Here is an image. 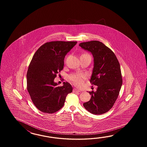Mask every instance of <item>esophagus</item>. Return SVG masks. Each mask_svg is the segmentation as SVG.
<instances>
[{
  "label": "esophagus",
  "instance_id": "1",
  "mask_svg": "<svg viewBox=\"0 0 147 147\" xmlns=\"http://www.w3.org/2000/svg\"><path fill=\"white\" fill-rule=\"evenodd\" d=\"M73 92H80V91L79 90H78L77 89H74V90H73Z\"/></svg>",
  "mask_w": 147,
  "mask_h": 147
}]
</instances>
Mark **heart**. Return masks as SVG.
Wrapping results in <instances>:
<instances>
[{
  "mask_svg": "<svg viewBox=\"0 0 147 147\" xmlns=\"http://www.w3.org/2000/svg\"><path fill=\"white\" fill-rule=\"evenodd\" d=\"M86 75L82 73L74 74L69 76V79L72 82L77 86H80L84 82Z\"/></svg>",
  "mask_w": 147,
  "mask_h": 147,
  "instance_id": "1",
  "label": "heart"
}]
</instances>
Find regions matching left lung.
Segmentation results:
<instances>
[{
    "mask_svg": "<svg viewBox=\"0 0 147 147\" xmlns=\"http://www.w3.org/2000/svg\"><path fill=\"white\" fill-rule=\"evenodd\" d=\"M79 45L93 56L94 68L90 82L97 86L96 91L89 92L90 100L83 105L92 114H103L113 107L122 86L119 61L113 51L99 41L81 42Z\"/></svg>",
    "mask_w": 147,
    "mask_h": 147,
    "instance_id": "8db88e82",
    "label": "left lung"
}]
</instances>
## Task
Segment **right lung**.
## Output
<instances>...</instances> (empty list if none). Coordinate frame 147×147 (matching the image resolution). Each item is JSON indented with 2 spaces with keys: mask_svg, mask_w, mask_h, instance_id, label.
Segmentation results:
<instances>
[{
  "mask_svg": "<svg viewBox=\"0 0 147 147\" xmlns=\"http://www.w3.org/2000/svg\"><path fill=\"white\" fill-rule=\"evenodd\" d=\"M77 43L63 41L46 42L32 57L27 74V90L32 102L41 112L56 113L63 106L67 94L72 92L69 83L64 82L60 87L54 79L63 68L67 53Z\"/></svg>",
  "mask_w": 147,
  "mask_h": 147,
  "instance_id": "right-lung-1",
  "label": "right lung"
}]
</instances>
